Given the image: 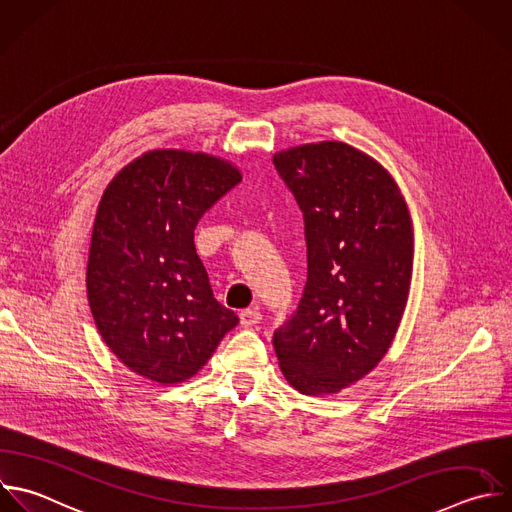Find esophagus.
Here are the masks:
<instances>
[{
  "label": "esophagus",
  "instance_id": "34e87169",
  "mask_svg": "<svg viewBox=\"0 0 512 512\" xmlns=\"http://www.w3.org/2000/svg\"><path fill=\"white\" fill-rule=\"evenodd\" d=\"M260 320H262V312H260L258 308H248V310H242V312H240V324H242L244 328H252V326H256Z\"/></svg>",
  "mask_w": 512,
  "mask_h": 512
}]
</instances>
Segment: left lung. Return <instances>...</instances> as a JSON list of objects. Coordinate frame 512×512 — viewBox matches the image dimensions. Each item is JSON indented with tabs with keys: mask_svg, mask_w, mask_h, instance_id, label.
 I'll use <instances>...</instances> for the list:
<instances>
[{
	"mask_svg": "<svg viewBox=\"0 0 512 512\" xmlns=\"http://www.w3.org/2000/svg\"><path fill=\"white\" fill-rule=\"evenodd\" d=\"M304 214L308 278L272 338L284 378L324 396L364 378L388 352L408 300L412 222L394 178L344 142L272 158Z\"/></svg>",
	"mask_w": 512,
	"mask_h": 512,
	"instance_id": "obj_1",
	"label": "left lung"
}]
</instances>
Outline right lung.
Segmentation results:
<instances>
[{
    "instance_id": "1",
    "label": "right lung",
    "mask_w": 512,
    "mask_h": 512,
    "mask_svg": "<svg viewBox=\"0 0 512 512\" xmlns=\"http://www.w3.org/2000/svg\"><path fill=\"white\" fill-rule=\"evenodd\" d=\"M242 174L202 152L152 150L104 190L86 286L110 350L158 384L192 378L238 316L222 306L196 254L198 220Z\"/></svg>"
}]
</instances>
